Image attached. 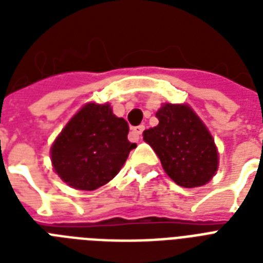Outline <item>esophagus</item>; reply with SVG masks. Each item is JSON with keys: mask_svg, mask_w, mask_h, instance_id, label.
<instances>
[{"mask_svg": "<svg viewBox=\"0 0 263 263\" xmlns=\"http://www.w3.org/2000/svg\"><path fill=\"white\" fill-rule=\"evenodd\" d=\"M144 131V127L143 125H138V127L135 128H132V131H131V138L134 140H138L139 139V136L142 135V132Z\"/></svg>", "mask_w": 263, "mask_h": 263, "instance_id": "1", "label": "esophagus"}]
</instances>
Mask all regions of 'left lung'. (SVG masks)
Instances as JSON below:
<instances>
[{
  "instance_id": "1",
  "label": "left lung",
  "mask_w": 263,
  "mask_h": 263,
  "mask_svg": "<svg viewBox=\"0 0 263 263\" xmlns=\"http://www.w3.org/2000/svg\"><path fill=\"white\" fill-rule=\"evenodd\" d=\"M158 125L143 132L166 175L181 187L209 183L218 168L212 134L188 105L165 103L156 113Z\"/></svg>"
}]
</instances>
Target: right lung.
I'll list each match as a JSON object with an SVG mask.
<instances>
[{
  "instance_id": "1",
  "label": "right lung",
  "mask_w": 263,
  "mask_h": 263,
  "mask_svg": "<svg viewBox=\"0 0 263 263\" xmlns=\"http://www.w3.org/2000/svg\"><path fill=\"white\" fill-rule=\"evenodd\" d=\"M127 121L109 103H87L72 117L50 148L55 173L72 188L92 191L109 183L136 143L128 140Z\"/></svg>"
}]
</instances>
